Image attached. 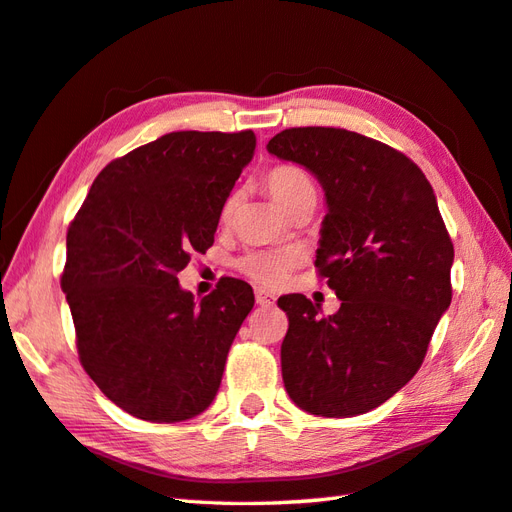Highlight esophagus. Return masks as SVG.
Returning <instances> with one entry per match:
<instances>
[{
  "instance_id": "obj_1",
  "label": "esophagus",
  "mask_w": 512,
  "mask_h": 512,
  "mask_svg": "<svg viewBox=\"0 0 512 512\" xmlns=\"http://www.w3.org/2000/svg\"><path fill=\"white\" fill-rule=\"evenodd\" d=\"M255 301L259 303V306L270 308V306H275L277 297L273 295V292H268V290H264V288H255Z\"/></svg>"
}]
</instances>
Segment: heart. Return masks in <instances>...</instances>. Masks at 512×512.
Wrapping results in <instances>:
<instances>
[{
  "mask_svg": "<svg viewBox=\"0 0 512 512\" xmlns=\"http://www.w3.org/2000/svg\"><path fill=\"white\" fill-rule=\"evenodd\" d=\"M266 187L268 193L273 195L279 209H288L292 202L301 198H317V187L306 169L297 165H275L266 173ZM235 211V198L231 195L222 206V222H228ZM301 264V253L297 250H257L239 259V270L248 275L253 281L268 288L284 286L292 268Z\"/></svg>",
  "mask_w": 512,
  "mask_h": 512,
  "instance_id": "b5f03b06",
  "label": "heart"
}]
</instances>
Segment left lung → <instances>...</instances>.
Wrapping results in <instances>:
<instances>
[{
	"mask_svg": "<svg viewBox=\"0 0 512 512\" xmlns=\"http://www.w3.org/2000/svg\"><path fill=\"white\" fill-rule=\"evenodd\" d=\"M266 149L319 180L328 213L314 264L341 299L330 317L303 295L277 301L284 387L312 416L372 411L418 372L451 306L453 244L436 193L405 154L347 129L292 127Z\"/></svg>",
	"mask_w": 512,
	"mask_h": 512,
	"instance_id": "8db88e82",
	"label": "left lung"
}]
</instances>
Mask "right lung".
<instances>
[{"mask_svg":"<svg viewBox=\"0 0 512 512\" xmlns=\"http://www.w3.org/2000/svg\"><path fill=\"white\" fill-rule=\"evenodd\" d=\"M255 145L250 129L160 136L112 160L70 224L61 288L81 365L140 420H189L220 389L253 288L226 277L193 301L178 273L213 246Z\"/></svg>","mask_w":512,"mask_h":512,"instance_id":"obj_1","label":"right lung"}]
</instances>
